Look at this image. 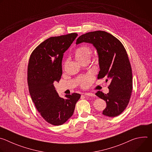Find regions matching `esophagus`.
<instances>
[{"label":"esophagus","instance_id":"34e87169","mask_svg":"<svg viewBox=\"0 0 152 152\" xmlns=\"http://www.w3.org/2000/svg\"><path fill=\"white\" fill-rule=\"evenodd\" d=\"M85 96H91V97H94L95 95L93 93H86L84 94Z\"/></svg>","mask_w":152,"mask_h":152}]
</instances>
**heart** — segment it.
<instances>
[{
	"mask_svg": "<svg viewBox=\"0 0 152 152\" xmlns=\"http://www.w3.org/2000/svg\"><path fill=\"white\" fill-rule=\"evenodd\" d=\"M92 51L87 46H80L75 52L74 56L75 59L80 64L85 61H89L91 56ZM94 76L92 74H88L80 79V84L83 88H87L93 82Z\"/></svg>",
	"mask_w": 152,
	"mask_h": 152,
	"instance_id": "b5f03b06",
	"label": "heart"
}]
</instances>
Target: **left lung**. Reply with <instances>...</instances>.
Instances as JSON below:
<instances>
[{
	"mask_svg": "<svg viewBox=\"0 0 152 152\" xmlns=\"http://www.w3.org/2000/svg\"><path fill=\"white\" fill-rule=\"evenodd\" d=\"M82 42L93 45L97 50L100 68L97 78L106 77L111 80L109 93H96L106 103L102 114L110 117L119 115L127 107L132 91V69L126 49L117 38L102 31L80 35L76 44Z\"/></svg>",
	"mask_w": 152,
	"mask_h": 152,
	"instance_id": "left-lung-1",
	"label": "left lung"
}]
</instances>
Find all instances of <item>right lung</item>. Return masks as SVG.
I'll use <instances>...</instances> for the list:
<instances>
[{"instance_id": "right-lung-1", "label": "right lung", "mask_w": 152, "mask_h": 152, "mask_svg": "<svg viewBox=\"0 0 152 152\" xmlns=\"http://www.w3.org/2000/svg\"><path fill=\"white\" fill-rule=\"evenodd\" d=\"M78 35L72 33L50 37L41 42L32 53L28 64V83L31 99L42 117L49 123L59 126L73 114L80 94L59 96L54 86L61 79L64 53Z\"/></svg>"}]
</instances>
